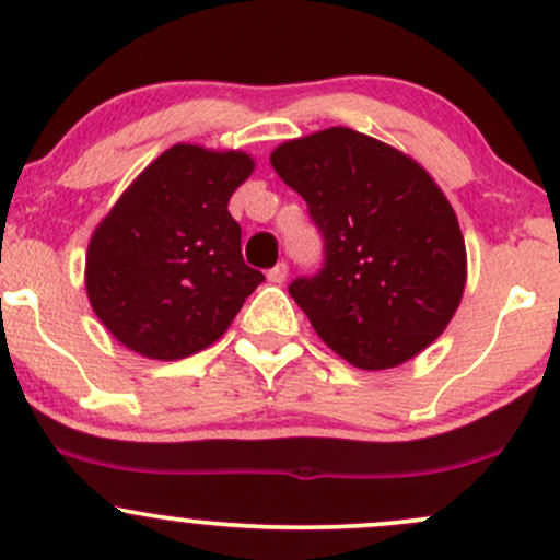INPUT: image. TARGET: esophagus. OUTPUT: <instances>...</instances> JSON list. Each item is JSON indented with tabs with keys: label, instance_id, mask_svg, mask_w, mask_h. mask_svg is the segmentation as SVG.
Listing matches in <instances>:
<instances>
[{
	"label": "esophagus",
	"instance_id": "esophagus-1",
	"mask_svg": "<svg viewBox=\"0 0 560 560\" xmlns=\"http://www.w3.org/2000/svg\"><path fill=\"white\" fill-rule=\"evenodd\" d=\"M287 273H289L287 262H284V260L276 262V266L271 268V271H268V281H271V284H284V281H287Z\"/></svg>",
	"mask_w": 560,
	"mask_h": 560
}]
</instances>
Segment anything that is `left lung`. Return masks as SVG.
I'll return each mask as SVG.
<instances>
[{"label":"left lung","instance_id":"1","mask_svg":"<svg viewBox=\"0 0 560 560\" xmlns=\"http://www.w3.org/2000/svg\"><path fill=\"white\" fill-rule=\"evenodd\" d=\"M273 171L307 202L324 266L289 294L347 363L395 369L447 329L466 244L447 197L416 160L352 128L284 141Z\"/></svg>","mask_w":560,"mask_h":560}]
</instances>
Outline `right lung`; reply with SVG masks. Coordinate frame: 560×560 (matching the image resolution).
I'll list each match as a JSON object with an SVG mask.
<instances>
[{
    "mask_svg": "<svg viewBox=\"0 0 560 560\" xmlns=\"http://www.w3.org/2000/svg\"><path fill=\"white\" fill-rule=\"evenodd\" d=\"M244 152L176 144L120 195L94 231L86 292L107 331L155 361H178L223 337L266 276L242 258L229 213L253 173Z\"/></svg>",
    "mask_w": 560,
    "mask_h": 560,
    "instance_id": "add662e5",
    "label": "right lung"
}]
</instances>
